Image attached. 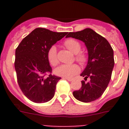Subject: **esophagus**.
Instances as JSON below:
<instances>
[{
  "instance_id": "34e87169",
  "label": "esophagus",
  "mask_w": 129,
  "mask_h": 129,
  "mask_svg": "<svg viewBox=\"0 0 129 129\" xmlns=\"http://www.w3.org/2000/svg\"><path fill=\"white\" fill-rule=\"evenodd\" d=\"M63 79H67V80L68 81H72L73 80V79H71V78H67V77H64Z\"/></svg>"
}]
</instances>
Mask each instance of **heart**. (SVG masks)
<instances>
[{
  "label": "heart",
  "instance_id": "1",
  "mask_svg": "<svg viewBox=\"0 0 129 129\" xmlns=\"http://www.w3.org/2000/svg\"><path fill=\"white\" fill-rule=\"evenodd\" d=\"M66 48L75 53V59L78 62L84 65L88 61V55L85 52L80 51L81 49V44L74 39H68L64 42ZM47 58L51 65L55 67L59 63L57 57V50L55 46L49 48L47 52ZM80 68L77 64H62L55 70V74L62 77H72L79 72Z\"/></svg>",
  "mask_w": 129,
  "mask_h": 129
}]
</instances>
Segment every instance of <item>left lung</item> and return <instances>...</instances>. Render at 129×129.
Returning <instances> with one entry per match:
<instances>
[{"label": "left lung", "instance_id": "1", "mask_svg": "<svg viewBox=\"0 0 129 129\" xmlns=\"http://www.w3.org/2000/svg\"><path fill=\"white\" fill-rule=\"evenodd\" d=\"M66 37H72L85 43L88 50V61L81 76L82 86L78 90L73 92L75 98L89 103L100 98L108 86L114 66L113 49L105 37L90 28L77 32H69Z\"/></svg>", "mask_w": 129, "mask_h": 129}]
</instances>
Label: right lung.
Returning a JSON list of instances; mask_svg holds the SVG:
<instances>
[{
  "instance_id": "obj_1",
  "label": "right lung",
  "mask_w": 129,
  "mask_h": 129,
  "mask_svg": "<svg viewBox=\"0 0 129 129\" xmlns=\"http://www.w3.org/2000/svg\"><path fill=\"white\" fill-rule=\"evenodd\" d=\"M67 34L37 28L16 48L15 68L17 83L24 95L34 103H46L53 98L61 77L52 74L47 52Z\"/></svg>"
}]
</instances>
